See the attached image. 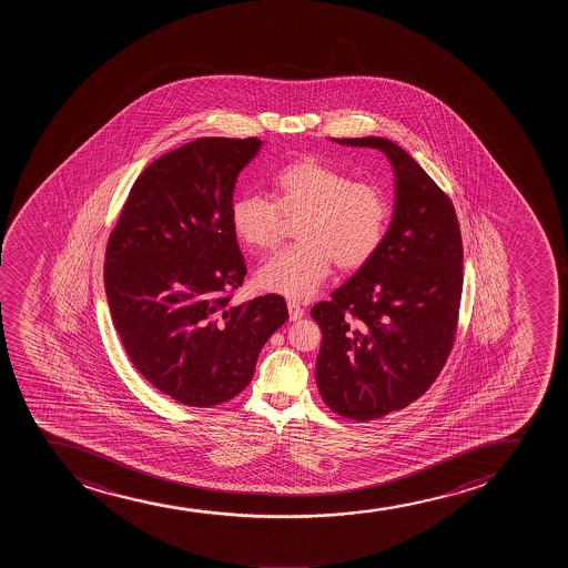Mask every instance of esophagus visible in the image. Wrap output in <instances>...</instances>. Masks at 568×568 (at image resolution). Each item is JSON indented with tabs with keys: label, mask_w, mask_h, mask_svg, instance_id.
<instances>
[{
	"label": "esophagus",
	"mask_w": 568,
	"mask_h": 568,
	"mask_svg": "<svg viewBox=\"0 0 568 568\" xmlns=\"http://www.w3.org/2000/svg\"><path fill=\"white\" fill-rule=\"evenodd\" d=\"M287 311H290V320H300L305 316V308L301 307L300 301H287Z\"/></svg>",
	"instance_id": "obj_1"
}]
</instances>
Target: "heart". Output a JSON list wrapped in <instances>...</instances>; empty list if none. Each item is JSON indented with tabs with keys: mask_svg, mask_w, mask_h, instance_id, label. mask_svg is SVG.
<instances>
[{
	"mask_svg": "<svg viewBox=\"0 0 568 568\" xmlns=\"http://www.w3.org/2000/svg\"><path fill=\"white\" fill-rule=\"evenodd\" d=\"M271 199L244 193L233 199L229 217L235 235L254 250H274L295 225L300 244L284 250L257 273L268 292L303 300L313 295L332 273L358 271L385 242L392 209L375 183L354 182L351 174L301 159L271 180Z\"/></svg>",
	"mask_w": 568,
	"mask_h": 568,
	"instance_id": "obj_1",
	"label": "heart"
}]
</instances>
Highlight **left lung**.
Masks as SVG:
<instances>
[{
    "mask_svg": "<svg viewBox=\"0 0 568 568\" xmlns=\"http://www.w3.org/2000/svg\"><path fill=\"white\" fill-rule=\"evenodd\" d=\"M373 148L396 174L385 242L365 267L316 303V385L327 407L358 423L399 412L430 388L449 358L463 295V239L449 196L386 138H335Z\"/></svg>",
    "mask_w": 568,
    "mask_h": 568,
    "instance_id": "left-lung-1",
    "label": "left lung"
}]
</instances>
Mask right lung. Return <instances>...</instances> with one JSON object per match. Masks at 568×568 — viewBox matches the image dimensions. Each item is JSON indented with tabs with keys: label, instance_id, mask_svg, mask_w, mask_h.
<instances>
[{
	"label": "right lung",
	"instance_id": "right-lung-1",
	"mask_svg": "<svg viewBox=\"0 0 568 568\" xmlns=\"http://www.w3.org/2000/svg\"><path fill=\"white\" fill-rule=\"evenodd\" d=\"M260 138H199L138 176L105 248L111 320L138 372L178 404L235 398L287 320L267 294L233 305L246 263L229 210Z\"/></svg>",
	"mask_w": 568,
	"mask_h": 568
}]
</instances>
